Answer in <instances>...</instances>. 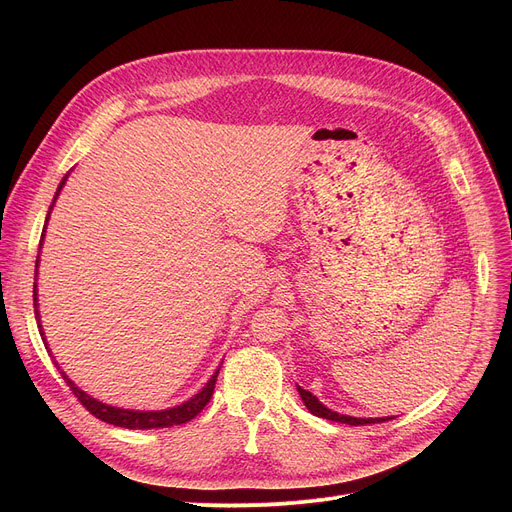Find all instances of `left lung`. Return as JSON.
Here are the masks:
<instances>
[{
	"label": "left lung",
	"mask_w": 512,
	"mask_h": 512,
	"mask_svg": "<svg viewBox=\"0 0 512 512\" xmlns=\"http://www.w3.org/2000/svg\"><path fill=\"white\" fill-rule=\"evenodd\" d=\"M305 407L309 409V413H313L315 417H321V419H330V421H338V423H346V425H365V423H382V421H388L392 417H378V419H363V417H351V415H340L332 409H328L326 405H321L319 398L313 396L309 390H303L301 386H297Z\"/></svg>",
	"instance_id": "1"
}]
</instances>
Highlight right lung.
I'll use <instances>...</instances> for the list:
<instances>
[{
    "mask_svg": "<svg viewBox=\"0 0 512 512\" xmlns=\"http://www.w3.org/2000/svg\"><path fill=\"white\" fill-rule=\"evenodd\" d=\"M68 176H70V172L62 178V182H60V186H58V191H56V195H53V201H51V205H49V211H47V218H45V226H43V232H41V245H39V253H41V249H43V238H45V230H47V222H49V215H51V209H53V205H56V199L60 197V193H62V188H64V184H66V180H68ZM39 255H37V261H35V284H33V305H35V319H37V326H39V334H41V338H43V344H45V348H47V353L51 355V351H49V346H47V338H45V332H43V326H41V313H39V297H37V274H39ZM53 363L58 365V361L53 359ZM222 367V365H220ZM220 367L213 371V375L209 378V382L195 394V396H191L188 400H184L182 405H176V407H170V409H161V411H134V409H120V407H112V405H105V402H101V400H97V398H93L91 394H87L85 390H80L68 375L60 369V365H58V369H60V373H62V378L66 380V384L70 386V390L74 392V396L83 402V407L91 413V415H95L97 419H101V421H105V423H112V425H118V427H126V429H155V427H172V425H180V423H186V421H191L193 417H197L201 411H203V407L207 405L209 402V398H211V394H213V388H215V380H218V373H220Z\"/></svg>",
    "mask_w": 512,
    "mask_h": 512,
    "instance_id": "right-lung-1",
    "label": "right lung"
}]
</instances>
